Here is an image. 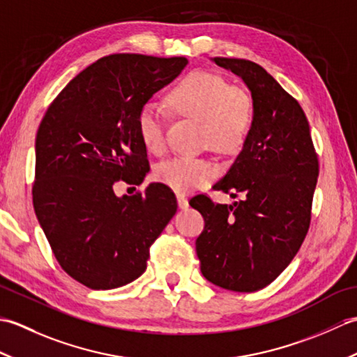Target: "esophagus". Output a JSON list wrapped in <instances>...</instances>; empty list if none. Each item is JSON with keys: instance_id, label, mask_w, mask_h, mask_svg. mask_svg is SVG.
I'll use <instances>...</instances> for the list:
<instances>
[{"instance_id": "1", "label": "esophagus", "mask_w": 357, "mask_h": 357, "mask_svg": "<svg viewBox=\"0 0 357 357\" xmlns=\"http://www.w3.org/2000/svg\"><path fill=\"white\" fill-rule=\"evenodd\" d=\"M176 199H178V206H179L181 210H184V208L188 207V201H187V198H185L184 195L178 193V195H176Z\"/></svg>"}]
</instances>
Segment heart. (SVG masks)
<instances>
[{
    "label": "heart",
    "instance_id": "b5f03b06",
    "mask_svg": "<svg viewBox=\"0 0 357 357\" xmlns=\"http://www.w3.org/2000/svg\"><path fill=\"white\" fill-rule=\"evenodd\" d=\"M179 115L201 124L202 142L222 153L238 150L253 123V102L244 89L229 86L216 75L196 72L188 75L167 96ZM165 118L159 105H144L138 118L139 138L151 153L165 147ZM218 174V167L207 158L179 155L159 162L155 176L179 193L206 187Z\"/></svg>",
    "mask_w": 357,
    "mask_h": 357
}]
</instances>
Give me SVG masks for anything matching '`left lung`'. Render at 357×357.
<instances>
[{
    "label": "left lung",
    "instance_id": "1",
    "mask_svg": "<svg viewBox=\"0 0 357 357\" xmlns=\"http://www.w3.org/2000/svg\"><path fill=\"white\" fill-rule=\"evenodd\" d=\"M211 63L244 81L253 123L241 153L213 185L241 199L227 206L199 195L190 201L206 221L196 253L211 284L257 291L287 268L305 239L319 164L304 110L267 70L247 59Z\"/></svg>",
    "mask_w": 357,
    "mask_h": 357
}]
</instances>
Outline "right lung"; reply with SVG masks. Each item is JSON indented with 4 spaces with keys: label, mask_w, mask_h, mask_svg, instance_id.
<instances>
[{
    "label": "right lung",
    "mask_w": 357,
    "mask_h": 357,
    "mask_svg": "<svg viewBox=\"0 0 357 357\" xmlns=\"http://www.w3.org/2000/svg\"><path fill=\"white\" fill-rule=\"evenodd\" d=\"M187 64V58L135 53L104 56L63 89L38 128V222L63 270L92 290L138 279L150 245L176 213V198L164 184L133 196H116L113 185L146 178L139 113Z\"/></svg>",
    "instance_id": "obj_1"
}]
</instances>
